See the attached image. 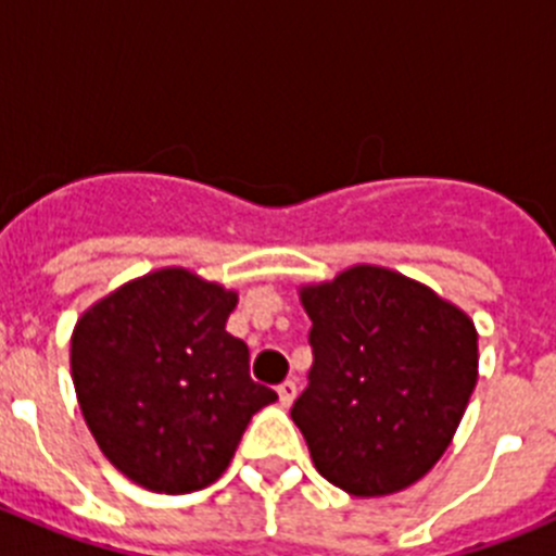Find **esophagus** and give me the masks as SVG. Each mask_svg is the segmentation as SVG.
I'll use <instances>...</instances> for the list:
<instances>
[{
	"instance_id": "1",
	"label": "esophagus",
	"mask_w": 556,
	"mask_h": 556,
	"mask_svg": "<svg viewBox=\"0 0 556 556\" xmlns=\"http://www.w3.org/2000/svg\"><path fill=\"white\" fill-rule=\"evenodd\" d=\"M294 395H298V381L287 378L281 387H278V397H281V406H292Z\"/></svg>"
}]
</instances>
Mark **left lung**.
<instances>
[{
    "label": "left lung",
    "instance_id": "left-lung-1",
    "mask_svg": "<svg viewBox=\"0 0 556 556\" xmlns=\"http://www.w3.org/2000/svg\"><path fill=\"white\" fill-rule=\"evenodd\" d=\"M301 303L314 365L292 420L314 468L358 498L424 479L479 378L473 320L434 289L372 264L301 287Z\"/></svg>",
    "mask_w": 556,
    "mask_h": 556
}]
</instances>
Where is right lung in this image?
Masks as SVG:
<instances>
[{
	"mask_svg": "<svg viewBox=\"0 0 556 556\" xmlns=\"http://www.w3.org/2000/svg\"><path fill=\"white\" fill-rule=\"evenodd\" d=\"M236 292L184 267L155 269L97 301L72 333L80 412L113 468L184 495L225 473L250 417L278 401L225 331Z\"/></svg>",
	"mask_w": 556,
	"mask_h": 556,
	"instance_id": "obj_1",
	"label": "right lung"
}]
</instances>
